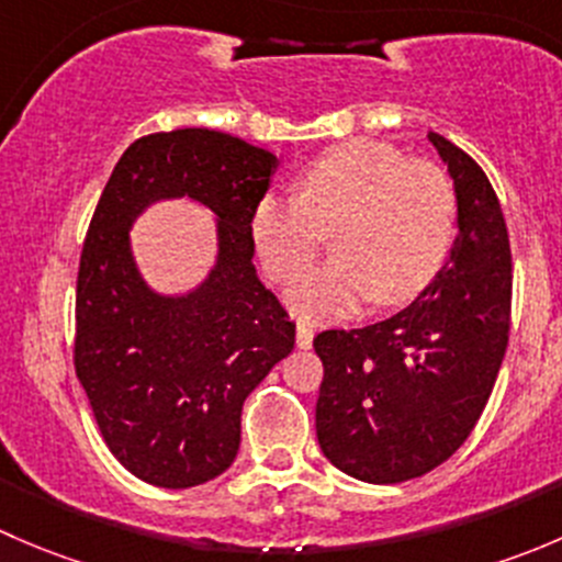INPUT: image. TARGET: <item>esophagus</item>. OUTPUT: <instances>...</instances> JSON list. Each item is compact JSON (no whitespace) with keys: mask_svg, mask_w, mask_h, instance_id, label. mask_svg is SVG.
I'll list each match as a JSON object with an SVG mask.
<instances>
[{"mask_svg":"<svg viewBox=\"0 0 562 562\" xmlns=\"http://www.w3.org/2000/svg\"><path fill=\"white\" fill-rule=\"evenodd\" d=\"M313 339H315L313 326H307V323H299V326H296V345H299V348L310 350V348H313Z\"/></svg>","mask_w":562,"mask_h":562,"instance_id":"34e87169","label":"esophagus"}]
</instances>
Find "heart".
<instances>
[{"mask_svg":"<svg viewBox=\"0 0 562 562\" xmlns=\"http://www.w3.org/2000/svg\"><path fill=\"white\" fill-rule=\"evenodd\" d=\"M296 195H263L252 212L255 249L271 280L288 282L331 231L334 258L304 271L285 293L307 323L337 321L375 299L400 304L422 293L443 266L457 231L451 179L432 162L353 138L315 157Z\"/></svg>","mask_w":562,"mask_h":562,"instance_id":"heart-1","label":"heart"}]
</instances>
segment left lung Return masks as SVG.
Returning a JSON list of instances; mask_svg holds the SVG:
<instances>
[{
	"instance_id": "1",
	"label": "left lung",
	"mask_w": 562,
	"mask_h": 562,
	"mask_svg": "<svg viewBox=\"0 0 562 562\" xmlns=\"http://www.w3.org/2000/svg\"><path fill=\"white\" fill-rule=\"evenodd\" d=\"M457 195V239L435 280L396 315L315 337L323 457L367 484L418 479L468 440L501 372L512 326V247L490 179L427 133Z\"/></svg>"
}]
</instances>
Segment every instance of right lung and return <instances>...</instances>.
I'll return each instance as SVG.
<instances>
[{
	"mask_svg": "<svg viewBox=\"0 0 562 562\" xmlns=\"http://www.w3.org/2000/svg\"><path fill=\"white\" fill-rule=\"evenodd\" d=\"M280 157L228 133L184 127L127 146L108 179L81 252L76 375L111 454L166 490L206 484L234 464L241 407L296 326L252 263L249 223ZM187 200L215 223V260L187 292L150 288L132 225L151 205Z\"/></svg>",
	"mask_w": 562,
	"mask_h": 562,
	"instance_id": "right-lung-1",
	"label": "right lung"
}]
</instances>
